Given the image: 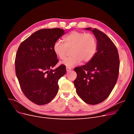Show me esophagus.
Listing matches in <instances>:
<instances>
[{
	"mask_svg": "<svg viewBox=\"0 0 134 134\" xmlns=\"http://www.w3.org/2000/svg\"><path fill=\"white\" fill-rule=\"evenodd\" d=\"M66 71H69V70H70L71 69V68H70V67H66Z\"/></svg>",
	"mask_w": 134,
	"mask_h": 134,
	"instance_id": "obj_1",
	"label": "esophagus"
}]
</instances>
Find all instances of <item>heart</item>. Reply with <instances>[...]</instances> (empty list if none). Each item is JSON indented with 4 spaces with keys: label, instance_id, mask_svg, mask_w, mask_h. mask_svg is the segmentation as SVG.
<instances>
[{
    "label": "heart",
    "instance_id": "1",
    "mask_svg": "<svg viewBox=\"0 0 134 134\" xmlns=\"http://www.w3.org/2000/svg\"><path fill=\"white\" fill-rule=\"evenodd\" d=\"M64 43L56 41L53 45V51L56 56L63 60L65 58L68 50H70V57L62 62L65 65L71 67L83 61L88 63L96 54L97 42L95 36L92 34L79 31H72L64 37Z\"/></svg>",
    "mask_w": 134,
    "mask_h": 134
}]
</instances>
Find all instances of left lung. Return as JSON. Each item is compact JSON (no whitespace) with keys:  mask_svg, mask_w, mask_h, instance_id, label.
<instances>
[{"mask_svg":"<svg viewBox=\"0 0 134 134\" xmlns=\"http://www.w3.org/2000/svg\"><path fill=\"white\" fill-rule=\"evenodd\" d=\"M91 30L97 40V51L87 64L74 69V81L78 95L85 102L94 105L102 102L111 94L119 74L120 59L112 40L97 28Z\"/></svg>","mask_w":134,"mask_h":134,"instance_id":"1","label":"left lung"}]
</instances>
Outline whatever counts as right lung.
Returning a JSON list of instances; mask_svg holds the SVG:
<instances>
[{
  "mask_svg": "<svg viewBox=\"0 0 134 134\" xmlns=\"http://www.w3.org/2000/svg\"><path fill=\"white\" fill-rule=\"evenodd\" d=\"M64 34V30L59 28L40 30L18 48L15 74L24 94L36 104H46L54 99L59 90L58 81L66 72L63 64L52 69L59 62L53 45Z\"/></svg>",
  "mask_w": 134,
  "mask_h": 134,
  "instance_id": "right-lung-1",
  "label": "right lung"
}]
</instances>
